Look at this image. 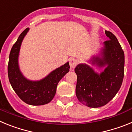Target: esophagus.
<instances>
[{
  "label": "esophagus",
  "instance_id": "34e87169",
  "mask_svg": "<svg viewBox=\"0 0 132 132\" xmlns=\"http://www.w3.org/2000/svg\"><path fill=\"white\" fill-rule=\"evenodd\" d=\"M78 63V60L75 58H71L69 59V65L71 68H74Z\"/></svg>",
  "mask_w": 132,
  "mask_h": 132
}]
</instances>
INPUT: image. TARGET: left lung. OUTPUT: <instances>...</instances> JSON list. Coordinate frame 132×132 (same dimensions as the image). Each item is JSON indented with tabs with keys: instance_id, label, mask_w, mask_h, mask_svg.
Returning a JSON list of instances; mask_svg holds the SVG:
<instances>
[{
	"instance_id": "obj_1",
	"label": "left lung",
	"mask_w": 132,
	"mask_h": 132,
	"mask_svg": "<svg viewBox=\"0 0 132 132\" xmlns=\"http://www.w3.org/2000/svg\"><path fill=\"white\" fill-rule=\"evenodd\" d=\"M109 40L104 42L101 57L94 56L90 61L102 68L100 74L87 64H79L75 69L77 75L76 96L80 102L90 107L106 105L115 96L121 87L124 75V53L117 38L106 30Z\"/></svg>"
}]
</instances>
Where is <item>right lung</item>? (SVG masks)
<instances>
[{
	"label": "right lung",
	"mask_w": 132,
	"mask_h": 132,
	"mask_svg": "<svg viewBox=\"0 0 132 132\" xmlns=\"http://www.w3.org/2000/svg\"><path fill=\"white\" fill-rule=\"evenodd\" d=\"M29 28L22 32L13 45L9 55L8 75L12 87L20 98L28 104L44 105L52 101L59 80L69 71V63L53 70L40 80H30L24 77L18 65L20 49Z\"/></svg>",
	"instance_id": "obj_1"
}]
</instances>
